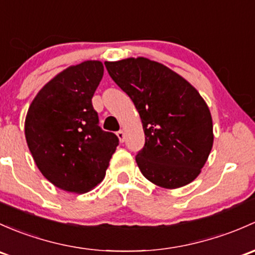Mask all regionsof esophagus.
Here are the masks:
<instances>
[{
	"mask_svg": "<svg viewBox=\"0 0 255 255\" xmlns=\"http://www.w3.org/2000/svg\"><path fill=\"white\" fill-rule=\"evenodd\" d=\"M117 136H119L121 143L125 141V132H123V130H119V132H117Z\"/></svg>",
	"mask_w": 255,
	"mask_h": 255,
	"instance_id": "1",
	"label": "esophagus"
}]
</instances>
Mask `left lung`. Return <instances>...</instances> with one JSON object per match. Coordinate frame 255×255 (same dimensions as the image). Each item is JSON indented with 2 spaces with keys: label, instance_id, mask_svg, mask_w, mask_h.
Wrapping results in <instances>:
<instances>
[{
  "label": "left lung",
  "instance_id": "1",
  "mask_svg": "<svg viewBox=\"0 0 255 255\" xmlns=\"http://www.w3.org/2000/svg\"><path fill=\"white\" fill-rule=\"evenodd\" d=\"M110 77L134 104L145 144L135 156L143 176L175 189L199 176L214 143L210 110L183 77L145 57L109 62Z\"/></svg>",
  "mask_w": 255,
  "mask_h": 255
}]
</instances>
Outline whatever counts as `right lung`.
<instances>
[{
  "label": "right lung",
  "mask_w": 255,
  "mask_h": 255,
  "mask_svg": "<svg viewBox=\"0 0 255 255\" xmlns=\"http://www.w3.org/2000/svg\"><path fill=\"white\" fill-rule=\"evenodd\" d=\"M100 61H84L53 77L25 117V139L40 172L53 186L87 193L105 177L119 138L99 126L92 99L103 79Z\"/></svg>",
  "instance_id": "add662e5"
}]
</instances>
